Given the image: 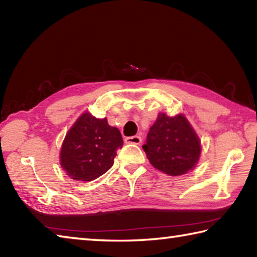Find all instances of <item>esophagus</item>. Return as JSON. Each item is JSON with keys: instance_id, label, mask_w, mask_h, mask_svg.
Listing matches in <instances>:
<instances>
[{"instance_id": "34e87169", "label": "esophagus", "mask_w": 257, "mask_h": 257, "mask_svg": "<svg viewBox=\"0 0 257 257\" xmlns=\"http://www.w3.org/2000/svg\"><path fill=\"white\" fill-rule=\"evenodd\" d=\"M125 144H134V145H139L142 143V138L139 136H130L124 138Z\"/></svg>"}]
</instances>
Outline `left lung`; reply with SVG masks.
Listing matches in <instances>:
<instances>
[{"instance_id":"1","label":"left lung","mask_w":257,"mask_h":257,"mask_svg":"<svg viewBox=\"0 0 257 257\" xmlns=\"http://www.w3.org/2000/svg\"><path fill=\"white\" fill-rule=\"evenodd\" d=\"M155 169L169 176H181L196 167L201 142L184 114L160 113L143 145Z\"/></svg>"}]
</instances>
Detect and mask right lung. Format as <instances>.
<instances>
[{"label":"right lung","instance_id":"obj_1","mask_svg":"<svg viewBox=\"0 0 257 257\" xmlns=\"http://www.w3.org/2000/svg\"><path fill=\"white\" fill-rule=\"evenodd\" d=\"M123 145L118 128L106 118L97 119L85 112L73 123L60 152L61 167L75 180L92 181L114 163L116 150Z\"/></svg>","mask_w":257,"mask_h":257}]
</instances>
